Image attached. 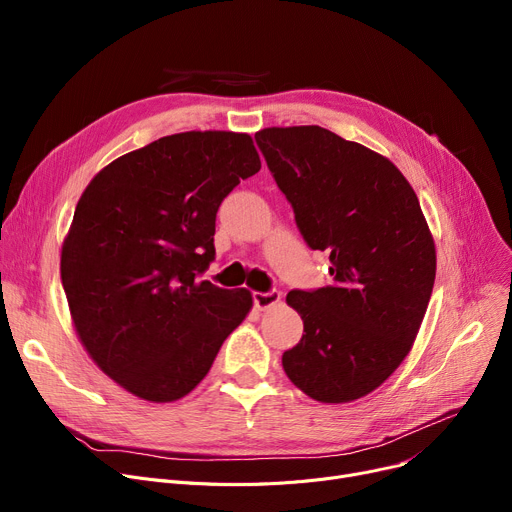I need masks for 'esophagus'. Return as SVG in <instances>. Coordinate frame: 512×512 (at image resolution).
Returning a JSON list of instances; mask_svg holds the SVG:
<instances>
[{
  "label": "esophagus",
  "mask_w": 512,
  "mask_h": 512,
  "mask_svg": "<svg viewBox=\"0 0 512 512\" xmlns=\"http://www.w3.org/2000/svg\"><path fill=\"white\" fill-rule=\"evenodd\" d=\"M253 301L255 307L265 311L274 305H278L282 301V292L280 290H270V292H253Z\"/></svg>",
  "instance_id": "1"
}]
</instances>
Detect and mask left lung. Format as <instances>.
I'll list each match as a JSON object with an SVG mask.
<instances>
[{
    "mask_svg": "<svg viewBox=\"0 0 512 512\" xmlns=\"http://www.w3.org/2000/svg\"><path fill=\"white\" fill-rule=\"evenodd\" d=\"M255 139L307 245L330 253L334 276L332 286L288 292L305 334L282 367L313 400L353 402L413 348L436 280L434 236L388 157L321 126H272Z\"/></svg>",
    "mask_w": 512,
    "mask_h": 512,
    "instance_id": "8db88e82",
    "label": "left lung"
}]
</instances>
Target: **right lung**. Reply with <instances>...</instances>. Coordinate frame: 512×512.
Here are the masks:
<instances>
[{
	"label": "right lung",
	"instance_id": "add662e5",
	"mask_svg": "<svg viewBox=\"0 0 512 512\" xmlns=\"http://www.w3.org/2000/svg\"><path fill=\"white\" fill-rule=\"evenodd\" d=\"M261 170L247 132L188 130L99 170L76 203L60 274L74 332L95 365L149 402L186 396L253 307L197 280L215 255V213Z\"/></svg>",
	"mask_w": 512,
	"mask_h": 512
}]
</instances>
